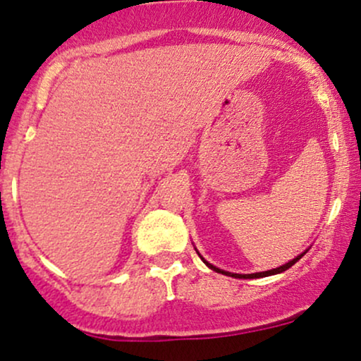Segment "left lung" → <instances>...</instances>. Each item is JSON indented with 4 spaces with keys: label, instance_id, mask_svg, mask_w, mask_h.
<instances>
[{
    "label": "left lung",
    "instance_id": "1",
    "mask_svg": "<svg viewBox=\"0 0 361 361\" xmlns=\"http://www.w3.org/2000/svg\"><path fill=\"white\" fill-rule=\"evenodd\" d=\"M195 250H197V247H195ZM309 250H305L304 252H300L299 256H295V258L293 259H290L288 263H285V264H281V267H279V268H273V270H268V271H258V273H247V275H243V273H231V271H226V270H221V268H217V267H214L212 263H209V261H207L204 256H200V252H198V256H200L202 258V261H204V263L207 264V267L210 268V270H214V271H217V273H222V275H226V276H233V279H263V276H270V275H279V273H281V271H285V270H288L290 267H292V264H295L297 261H299L302 256L305 255V252H307Z\"/></svg>",
    "mask_w": 361,
    "mask_h": 361
}]
</instances>
